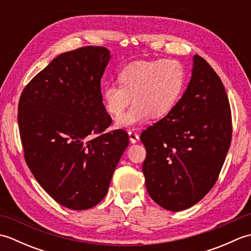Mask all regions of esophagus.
<instances>
[{"mask_svg": "<svg viewBox=\"0 0 251 251\" xmlns=\"http://www.w3.org/2000/svg\"><path fill=\"white\" fill-rule=\"evenodd\" d=\"M128 135H129V140L131 143H136L138 140H139V135H138L134 129L129 130Z\"/></svg>", "mask_w": 251, "mask_h": 251, "instance_id": "1", "label": "esophagus"}]
</instances>
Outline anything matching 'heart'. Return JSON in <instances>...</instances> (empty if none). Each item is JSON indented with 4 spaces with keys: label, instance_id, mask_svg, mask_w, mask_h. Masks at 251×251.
Wrapping results in <instances>:
<instances>
[{
    "label": "heart",
    "instance_id": "1",
    "mask_svg": "<svg viewBox=\"0 0 251 251\" xmlns=\"http://www.w3.org/2000/svg\"><path fill=\"white\" fill-rule=\"evenodd\" d=\"M119 83L102 88V102L111 115H119L133 98L134 103L116 119L119 127H131L173 110L185 84V70L177 59L140 60L129 63L117 75Z\"/></svg>",
    "mask_w": 251,
    "mask_h": 251
}]
</instances>
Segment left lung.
<instances>
[{"label":"left lung","mask_w":251,"mask_h":251,"mask_svg":"<svg viewBox=\"0 0 251 251\" xmlns=\"http://www.w3.org/2000/svg\"><path fill=\"white\" fill-rule=\"evenodd\" d=\"M140 139L146 186L156 204L184 210L212 189L231 146L232 116L225 86L204 58L193 57L185 93Z\"/></svg>","instance_id":"8db88e82"}]
</instances>
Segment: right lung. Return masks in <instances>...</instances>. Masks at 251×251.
<instances>
[{
	"instance_id": "right-lung-1",
	"label": "right lung",
	"mask_w": 251,
	"mask_h": 251,
	"mask_svg": "<svg viewBox=\"0 0 251 251\" xmlns=\"http://www.w3.org/2000/svg\"><path fill=\"white\" fill-rule=\"evenodd\" d=\"M102 46L63 52L21 93L18 124L25 163L58 204L85 210L103 200L122 154L125 130L111 125L100 81L110 60Z\"/></svg>"
}]
</instances>
